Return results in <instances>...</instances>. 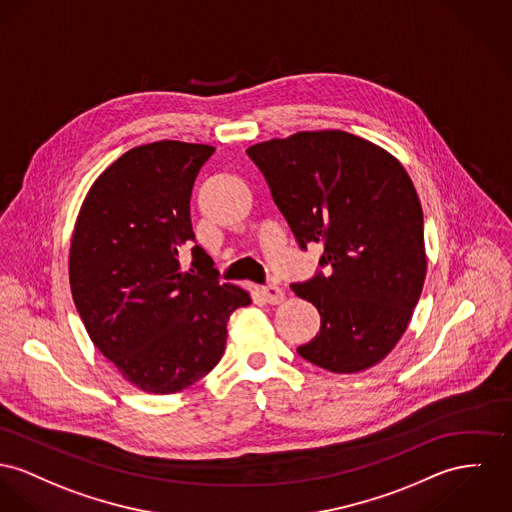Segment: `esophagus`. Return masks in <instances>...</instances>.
<instances>
[{"label":"esophagus","mask_w":512,"mask_h":512,"mask_svg":"<svg viewBox=\"0 0 512 512\" xmlns=\"http://www.w3.org/2000/svg\"><path fill=\"white\" fill-rule=\"evenodd\" d=\"M261 294L263 298L269 302V304H280L284 300V290L278 288L275 284H267L261 288Z\"/></svg>","instance_id":"1"}]
</instances>
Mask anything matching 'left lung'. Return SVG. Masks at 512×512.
<instances>
[{
  "label": "left lung",
  "instance_id": "left-lung-1",
  "mask_svg": "<svg viewBox=\"0 0 512 512\" xmlns=\"http://www.w3.org/2000/svg\"><path fill=\"white\" fill-rule=\"evenodd\" d=\"M300 247L319 243L329 275L292 284L321 329L298 354L335 374L382 362L419 302L423 208L401 161L345 130H306L247 148Z\"/></svg>",
  "mask_w": 512,
  "mask_h": 512
}]
</instances>
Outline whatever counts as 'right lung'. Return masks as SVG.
Segmentation results:
<instances>
[{"mask_svg": "<svg viewBox=\"0 0 512 512\" xmlns=\"http://www.w3.org/2000/svg\"><path fill=\"white\" fill-rule=\"evenodd\" d=\"M214 146L159 140L113 161L81 202L70 243V288L93 345L146 394L193 386L226 349V323L251 296L220 284L193 247L191 191Z\"/></svg>", "mask_w": 512, "mask_h": 512, "instance_id": "obj_1", "label": "right lung"}]
</instances>
